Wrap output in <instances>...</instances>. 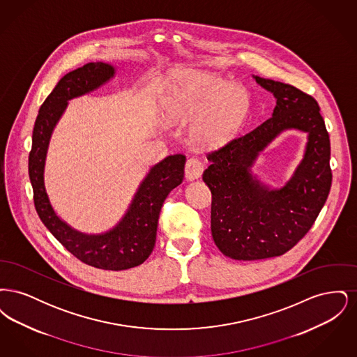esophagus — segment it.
Returning <instances> with one entry per match:
<instances>
[{"mask_svg":"<svg viewBox=\"0 0 357 357\" xmlns=\"http://www.w3.org/2000/svg\"><path fill=\"white\" fill-rule=\"evenodd\" d=\"M202 171H204V163L197 159V158H190L186 162V179L187 181H194V179H198L201 175H202Z\"/></svg>","mask_w":357,"mask_h":357,"instance_id":"1","label":"esophagus"}]
</instances>
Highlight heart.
Returning a JSON list of instances; mask_svg holds the SVG:
<instances>
[{
  "label": "heart",
  "instance_id": "heart-1",
  "mask_svg": "<svg viewBox=\"0 0 357 357\" xmlns=\"http://www.w3.org/2000/svg\"><path fill=\"white\" fill-rule=\"evenodd\" d=\"M249 93L218 76L190 72L165 102L169 121L197 119L192 136L204 146H221L241 128L249 111Z\"/></svg>",
  "mask_w": 357,
  "mask_h": 357
}]
</instances>
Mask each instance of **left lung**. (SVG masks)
<instances>
[{
  "mask_svg": "<svg viewBox=\"0 0 357 357\" xmlns=\"http://www.w3.org/2000/svg\"><path fill=\"white\" fill-rule=\"evenodd\" d=\"M272 92V118L207 153L204 182L211 191V236L226 257L255 261L282 255L305 236L332 185L331 142L320 107L293 85L253 76ZM308 134L305 158L282 188L264 185L250 169L256 156L285 129Z\"/></svg>",
  "mask_w": 357,
  "mask_h": 357,
  "instance_id": "8db88e82",
  "label": "left lung"
}]
</instances>
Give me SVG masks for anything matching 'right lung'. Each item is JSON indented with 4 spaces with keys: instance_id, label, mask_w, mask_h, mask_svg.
Returning a JSON list of instances; mask_svg holds the SVG:
<instances>
[{
    "instance_id": "obj_1",
    "label": "right lung",
    "mask_w": 357,
    "mask_h": 357,
    "mask_svg": "<svg viewBox=\"0 0 357 357\" xmlns=\"http://www.w3.org/2000/svg\"><path fill=\"white\" fill-rule=\"evenodd\" d=\"M115 76L107 63H88L67 73L40 107L34 123L32 150L29 153V179L40 220L70 255L89 266L104 271H124L143 264L153 253L159 213L171 190L185 176L186 156L170 155L151 167L134 195L127 213L111 230L102 234H85L60 220L52 207L44 170L52 132L64 114L68 100L98 89Z\"/></svg>"
}]
</instances>
